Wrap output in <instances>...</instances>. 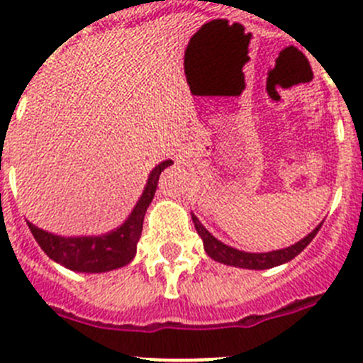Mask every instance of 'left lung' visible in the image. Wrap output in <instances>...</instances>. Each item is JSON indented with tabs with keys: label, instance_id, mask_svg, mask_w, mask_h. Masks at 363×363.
I'll use <instances>...</instances> for the list:
<instances>
[{
	"label": "left lung",
	"instance_id": "left-lung-1",
	"mask_svg": "<svg viewBox=\"0 0 363 363\" xmlns=\"http://www.w3.org/2000/svg\"><path fill=\"white\" fill-rule=\"evenodd\" d=\"M193 223H195V229L201 235V238L204 240V249L206 252L211 256L215 262L223 263V265L231 267H240V269H252V270H263V269H272V267L283 265V263L294 259L299 252H303L306 249L308 243L315 238V235L319 233L320 225L313 229L306 238H303L301 242H297L296 245L286 247V249L281 250H272V252H243V250L233 249V247L225 245V243L218 242L213 235H209L208 229L199 222V218L195 215H191Z\"/></svg>",
	"mask_w": 363,
	"mask_h": 363
}]
</instances>
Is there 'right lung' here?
Here are the masks:
<instances>
[{"mask_svg":"<svg viewBox=\"0 0 363 363\" xmlns=\"http://www.w3.org/2000/svg\"><path fill=\"white\" fill-rule=\"evenodd\" d=\"M172 161H162L152 170L148 177L147 188L141 195L140 202L135 204L134 211L127 218V222L118 228L116 231L104 236H77V238H64V236L52 235L43 229L35 228L28 222L33 238L39 243L40 249L48 254L50 259L60 263L66 269L77 272H107V270L120 269L127 265L135 254V245L143 231V218L148 204L154 199L155 188L161 172Z\"/></svg>","mask_w":363,"mask_h":363,"instance_id":"right-lung-1","label":"right lung"}]
</instances>
